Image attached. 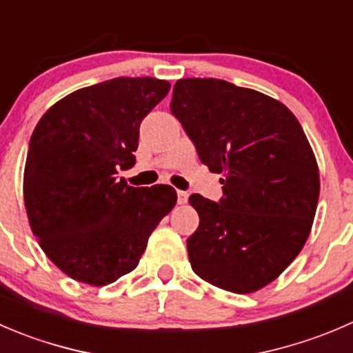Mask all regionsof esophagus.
I'll return each mask as SVG.
<instances>
[{
  "mask_svg": "<svg viewBox=\"0 0 353 353\" xmlns=\"http://www.w3.org/2000/svg\"><path fill=\"white\" fill-rule=\"evenodd\" d=\"M188 198H190V194H188L186 191H177V201H179V205L186 203Z\"/></svg>",
  "mask_w": 353,
  "mask_h": 353,
  "instance_id": "obj_1",
  "label": "esophagus"
}]
</instances>
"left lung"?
<instances>
[{
    "label": "left lung",
    "instance_id": "8db88e82",
    "mask_svg": "<svg viewBox=\"0 0 353 353\" xmlns=\"http://www.w3.org/2000/svg\"><path fill=\"white\" fill-rule=\"evenodd\" d=\"M170 114L201 163L222 174L221 203L191 194L200 225L188 238L194 274L232 293L279 278L305 245L319 200V167L286 105L221 79H181Z\"/></svg>",
    "mask_w": 353,
    "mask_h": 353
}]
</instances>
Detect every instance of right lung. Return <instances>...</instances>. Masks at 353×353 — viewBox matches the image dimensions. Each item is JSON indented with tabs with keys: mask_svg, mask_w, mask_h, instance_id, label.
Segmentation results:
<instances>
[{
	"mask_svg": "<svg viewBox=\"0 0 353 353\" xmlns=\"http://www.w3.org/2000/svg\"><path fill=\"white\" fill-rule=\"evenodd\" d=\"M169 90L162 79H110L67 94L37 122L23 203L39 246L68 278L105 286L131 272L176 205L172 186L117 181L136 163L139 124Z\"/></svg>",
	"mask_w": 353,
	"mask_h": 353,
	"instance_id": "1",
	"label": "right lung"
}]
</instances>
